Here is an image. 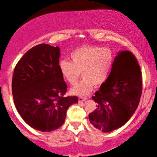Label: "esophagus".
I'll use <instances>...</instances> for the list:
<instances>
[{
    "label": "esophagus",
    "mask_w": 157,
    "mask_h": 157,
    "mask_svg": "<svg viewBox=\"0 0 157 157\" xmlns=\"http://www.w3.org/2000/svg\"><path fill=\"white\" fill-rule=\"evenodd\" d=\"M86 100H87V98H86V97H79V98H78L79 102H84V101H86Z\"/></svg>",
    "instance_id": "1"
}]
</instances>
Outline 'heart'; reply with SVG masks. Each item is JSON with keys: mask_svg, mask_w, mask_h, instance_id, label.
Wrapping results in <instances>:
<instances>
[{"mask_svg": "<svg viewBox=\"0 0 157 157\" xmlns=\"http://www.w3.org/2000/svg\"><path fill=\"white\" fill-rule=\"evenodd\" d=\"M71 61L59 62L60 75L69 84L75 85L81 71L83 79L71 89L73 94L85 96L91 92L94 84L100 86L105 83L112 69L114 57L109 48L84 46L77 48L70 55Z\"/></svg>", "mask_w": 157, "mask_h": 157, "instance_id": "1", "label": "heart"}]
</instances>
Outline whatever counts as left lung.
I'll return each mask as SVG.
<instances>
[{
	"mask_svg": "<svg viewBox=\"0 0 157 157\" xmlns=\"http://www.w3.org/2000/svg\"><path fill=\"white\" fill-rule=\"evenodd\" d=\"M142 73L137 60L129 51L119 52L111 73L92 100L97 108L89 121L103 132H111L130 120L142 94Z\"/></svg>",
	"mask_w": 157,
	"mask_h": 157,
	"instance_id": "left-lung-1",
	"label": "left lung"
}]
</instances>
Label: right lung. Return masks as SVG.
<instances>
[{
    "instance_id": "right-lung-1",
    "label": "right lung",
    "mask_w": 157,
    "mask_h": 157,
    "mask_svg": "<svg viewBox=\"0 0 157 157\" xmlns=\"http://www.w3.org/2000/svg\"><path fill=\"white\" fill-rule=\"evenodd\" d=\"M60 48L34 46L15 68L12 82L14 102L23 120L36 130L50 132L63 124L66 111L78 97H64L67 86L59 70Z\"/></svg>"
}]
</instances>
